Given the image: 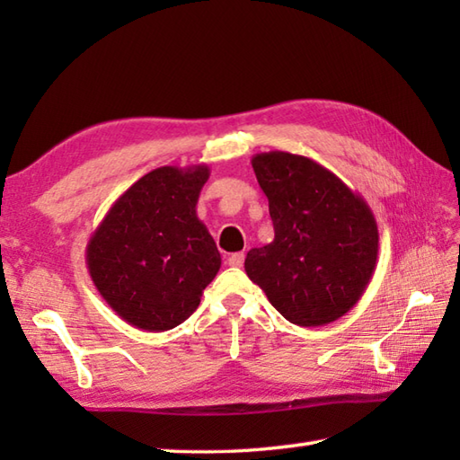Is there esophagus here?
<instances>
[{"instance_id":"esophagus-1","label":"esophagus","mask_w":460,"mask_h":460,"mask_svg":"<svg viewBox=\"0 0 460 460\" xmlns=\"http://www.w3.org/2000/svg\"><path fill=\"white\" fill-rule=\"evenodd\" d=\"M243 261H245V252H233V255L227 259L229 267H243Z\"/></svg>"}]
</instances>
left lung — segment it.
I'll return each mask as SVG.
<instances>
[{"instance_id":"left-lung-1","label":"left lung","mask_w":460,"mask_h":460,"mask_svg":"<svg viewBox=\"0 0 460 460\" xmlns=\"http://www.w3.org/2000/svg\"><path fill=\"white\" fill-rule=\"evenodd\" d=\"M275 239L251 249L247 277L292 324L316 328L358 305L377 265L374 213L324 165L290 152L252 155Z\"/></svg>"}]
</instances>
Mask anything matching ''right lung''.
<instances>
[{
    "instance_id": "right-lung-1",
    "label": "right lung",
    "mask_w": 460,
    "mask_h": 460,
    "mask_svg": "<svg viewBox=\"0 0 460 460\" xmlns=\"http://www.w3.org/2000/svg\"><path fill=\"white\" fill-rule=\"evenodd\" d=\"M205 164L162 165L112 203L86 245L96 290L116 314L146 332L172 330L199 306L221 255L198 217Z\"/></svg>"
}]
</instances>
